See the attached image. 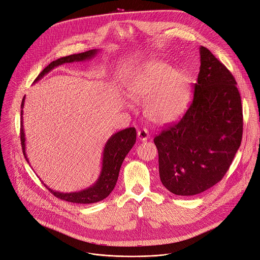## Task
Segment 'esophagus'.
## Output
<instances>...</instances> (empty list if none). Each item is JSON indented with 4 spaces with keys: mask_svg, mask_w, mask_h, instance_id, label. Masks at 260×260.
I'll use <instances>...</instances> for the list:
<instances>
[{
    "mask_svg": "<svg viewBox=\"0 0 260 260\" xmlns=\"http://www.w3.org/2000/svg\"><path fill=\"white\" fill-rule=\"evenodd\" d=\"M138 139H139L140 141H142V142L147 141V140L149 139V132H148V129H146V128L140 129V131L138 132Z\"/></svg>",
    "mask_w": 260,
    "mask_h": 260,
    "instance_id": "1",
    "label": "esophagus"
}]
</instances>
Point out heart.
<instances>
[{
  "instance_id": "b5f03b06",
  "label": "heart",
  "mask_w": 260,
  "mask_h": 260,
  "mask_svg": "<svg viewBox=\"0 0 260 260\" xmlns=\"http://www.w3.org/2000/svg\"><path fill=\"white\" fill-rule=\"evenodd\" d=\"M128 94L135 103H146L145 115L156 124L179 118L189 104L190 79L182 70L161 61H152L128 82Z\"/></svg>"
}]
</instances>
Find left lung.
<instances>
[{
  "label": "left lung",
  "mask_w": 260,
  "mask_h": 260,
  "mask_svg": "<svg viewBox=\"0 0 260 260\" xmlns=\"http://www.w3.org/2000/svg\"><path fill=\"white\" fill-rule=\"evenodd\" d=\"M200 58L188 110L154 139L161 184L178 196L200 194L221 181L242 140V104L235 78L203 46Z\"/></svg>",
  "instance_id": "1"
}]
</instances>
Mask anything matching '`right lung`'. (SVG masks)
Segmentation results:
<instances>
[{"mask_svg":"<svg viewBox=\"0 0 260 260\" xmlns=\"http://www.w3.org/2000/svg\"><path fill=\"white\" fill-rule=\"evenodd\" d=\"M98 50H89L86 52L73 54L65 57H61L55 61L51 62L47 67L43 69V71L37 76L35 81H38L41 79L45 74H47L49 71H51L54 67H57L64 63H71L74 61H83L86 59H90L95 56ZM25 103V96L22 101L21 104V128H20V137H21V145L23 149V154L26 158V160L29 162L28 157L26 156L25 151V133L23 128V107ZM137 139V132L135 127H128L125 129H122L114 135H112L107 143L105 144L104 150V157H103V168L102 173L100 175V178L98 179L96 183L80 192H74V193H60L53 191L49 187H47L45 184L44 186L52 193L53 195L61 200L72 202V203H78V204H91L95 202H100L105 199L111 191L114 189V186L116 184L118 173L121 167V164L124 159L125 156L128 154V152L132 150L136 143Z\"/></svg>","mask_w":260,"mask_h":260,"instance_id":"add662e5","label":"right lung"}]
</instances>
